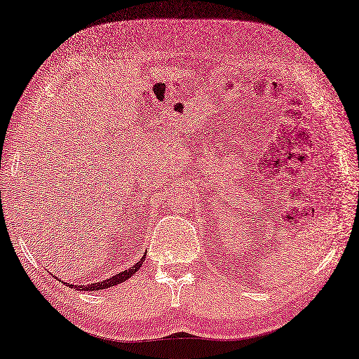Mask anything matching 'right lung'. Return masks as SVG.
Wrapping results in <instances>:
<instances>
[{
	"label": "right lung",
	"mask_w": 359,
	"mask_h": 359,
	"mask_svg": "<svg viewBox=\"0 0 359 359\" xmlns=\"http://www.w3.org/2000/svg\"><path fill=\"white\" fill-rule=\"evenodd\" d=\"M144 259H146V255H143V257L140 259L135 265L130 266L129 269H126V271H121V273L116 274V276L111 277V278H107V280H103V282H100V283H93V285H88V286H76V285H69V283H67V286H69V287H74V290H82V291H99V290H104V287H109V286H114V285H118V283H121V282L128 280V278H129L130 276H133V274H135L137 271L140 269V266L143 265Z\"/></svg>",
	"instance_id": "add662e5"
}]
</instances>
